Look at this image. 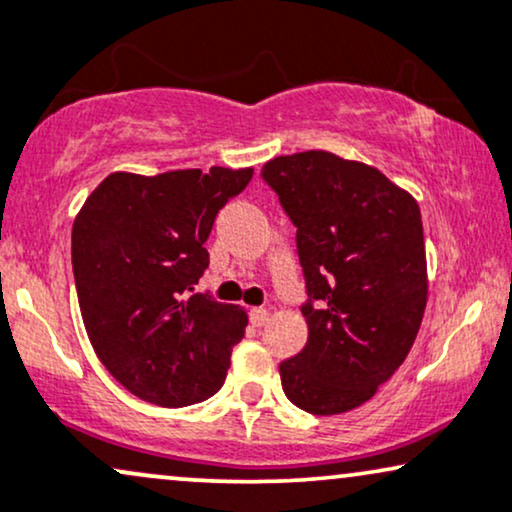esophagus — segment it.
Wrapping results in <instances>:
<instances>
[{
    "label": "esophagus",
    "instance_id": "obj_1",
    "mask_svg": "<svg viewBox=\"0 0 512 512\" xmlns=\"http://www.w3.org/2000/svg\"><path fill=\"white\" fill-rule=\"evenodd\" d=\"M269 321V312L264 307H255V309H250V323L252 326H264V323Z\"/></svg>",
    "mask_w": 512,
    "mask_h": 512
}]
</instances>
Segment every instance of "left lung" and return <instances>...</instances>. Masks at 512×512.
<instances>
[{"label": "left lung", "instance_id": "1", "mask_svg": "<svg viewBox=\"0 0 512 512\" xmlns=\"http://www.w3.org/2000/svg\"><path fill=\"white\" fill-rule=\"evenodd\" d=\"M297 234L309 326L281 361L297 409H357L404 364L428 302L418 203L383 172L328 151L278 155L262 167Z\"/></svg>", "mask_w": 512, "mask_h": 512}]
</instances>
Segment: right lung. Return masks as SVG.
<instances>
[{"label": "right lung", "instance_id": "obj_1", "mask_svg": "<svg viewBox=\"0 0 512 512\" xmlns=\"http://www.w3.org/2000/svg\"><path fill=\"white\" fill-rule=\"evenodd\" d=\"M252 170L108 174L73 224V274L96 357L134 397L189 406L224 385L248 316L191 295L208 269L217 212Z\"/></svg>", "mask_w": 512, "mask_h": 512}]
</instances>
